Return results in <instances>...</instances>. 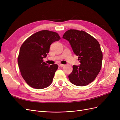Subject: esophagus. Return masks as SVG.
Returning a JSON list of instances; mask_svg holds the SVG:
<instances>
[{
  "mask_svg": "<svg viewBox=\"0 0 120 120\" xmlns=\"http://www.w3.org/2000/svg\"><path fill=\"white\" fill-rule=\"evenodd\" d=\"M58 66H59V67H63L64 66V64H58Z\"/></svg>",
  "mask_w": 120,
  "mask_h": 120,
  "instance_id": "obj_1",
  "label": "esophagus"
}]
</instances>
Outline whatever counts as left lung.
I'll list each match as a JSON object with an SVG mask.
<instances>
[{"mask_svg": "<svg viewBox=\"0 0 120 120\" xmlns=\"http://www.w3.org/2000/svg\"><path fill=\"white\" fill-rule=\"evenodd\" d=\"M63 38L70 42L81 63L79 66H73L69 80L75 86L89 85L95 80L101 68L103 53L100 43L86 32L77 30H68Z\"/></svg>", "mask_w": 120, "mask_h": 120, "instance_id": "obj_1", "label": "left lung"}]
</instances>
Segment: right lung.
Wrapping results in <instances>:
<instances>
[{
	"mask_svg": "<svg viewBox=\"0 0 120 120\" xmlns=\"http://www.w3.org/2000/svg\"><path fill=\"white\" fill-rule=\"evenodd\" d=\"M60 39L56 32L43 30L30 36L21 45L18 64L22 78L32 88L44 89L52 83L58 66H49L43 59L49 52L50 45Z\"/></svg>",
	"mask_w": 120,
	"mask_h": 120,
	"instance_id": "right-lung-1",
	"label": "right lung"
}]
</instances>
